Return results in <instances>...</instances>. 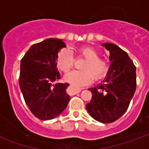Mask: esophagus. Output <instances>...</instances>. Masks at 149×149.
<instances>
[{
	"instance_id": "obj_1",
	"label": "esophagus",
	"mask_w": 149,
	"mask_h": 149,
	"mask_svg": "<svg viewBox=\"0 0 149 149\" xmlns=\"http://www.w3.org/2000/svg\"><path fill=\"white\" fill-rule=\"evenodd\" d=\"M81 91V88H75L73 87V86H71L70 88H69V91H68V92H69L70 95H75V94L79 93Z\"/></svg>"
}]
</instances>
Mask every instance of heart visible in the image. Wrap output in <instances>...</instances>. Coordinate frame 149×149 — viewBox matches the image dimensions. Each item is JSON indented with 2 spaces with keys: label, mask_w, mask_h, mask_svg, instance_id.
Wrapping results in <instances>:
<instances>
[{
  "label": "heart",
  "mask_w": 149,
  "mask_h": 149,
  "mask_svg": "<svg viewBox=\"0 0 149 149\" xmlns=\"http://www.w3.org/2000/svg\"><path fill=\"white\" fill-rule=\"evenodd\" d=\"M78 54L84 56L86 61L82 65L84 70H73L65 75V81L76 87L84 86L93 80L100 79L104 76L107 71V65L104 61L99 58V53L96 49L91 47L81 49ZM74 59L71 52L64 49L59 53L57 57V66L61 71L68 72L73 66Z\"/></svg>",
  "instance_id": "heart-1"
}]
</instances>
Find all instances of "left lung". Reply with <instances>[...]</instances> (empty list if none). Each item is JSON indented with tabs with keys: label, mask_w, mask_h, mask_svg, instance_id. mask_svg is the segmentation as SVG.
I'll use <instances>...</instances> for the list:
<instances>
[{
	"label": "left lung",
	"mask_w": 149,
	"mask_h": 149,
	"mask_svg": "<svg viewBox=\"0 0 149 149\" xmlns=\"http://www.w3.org/2000/svg\"><path fill=\"white\" fill-rule=\"evenodd\" d=\"M109 51V69L102 84L88 90L92 100L86 104L89 115L100 123H112L127 111L136 91V67L128 53L112 43L102 44Z\"/></svg>",
	"instance_id": "left-lung-1"
}]
</instances>
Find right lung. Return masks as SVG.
Wrapping results in <instances>:
<instances>
[{"instance_id":"1","label":"right lung","mask_w":149,"mask_h":149,"mask_svg":"<svg viewBox=\"0 0 149 149\" xmlns=\"http://www.w3.org/2000/svg\"><path fill=\"white\" fill-rule=\"evenodd\" d=\"M65 47L62 40L49 38L33 45L21 59L20 88L29 109L40 120L58 116L70 99L66 92L69 84H53L60 79L58 53Z\"/></svg>"}]
</instances>
